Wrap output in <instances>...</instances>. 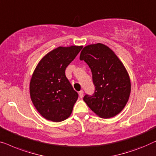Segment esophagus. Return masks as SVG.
Instances as JSON below:
<instances>
[{
  "instance_id": "obj_1",
  "label": "esophagus",
  "mask_w": 156,
  "mask_h": 156,
  "mask_svg": "<svg viewBox=\"0 0 156 156\" xmlns=\"http://www.w3.org/2000/svg\"><path fill=\"white\" fill-rule=\"evenodd\" d=\"M78 93H79V97H80V98H82L83 97V94H84V92H83V90H80Z\"/></svg>"
}]
</instances>
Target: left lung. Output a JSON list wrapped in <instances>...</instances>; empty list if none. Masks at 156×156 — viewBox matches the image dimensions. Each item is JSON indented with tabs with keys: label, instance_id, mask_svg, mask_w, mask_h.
Listing matches in <instances>:
<instances>
[{
	"label": "left lung",
	"instance_id": "left-lung-1",
	"mask_svg": "<svg viewBox=\"0 0 156 156\" xmlns=\"http://www.w3.org/2000/svg\"><path fill=\"white\" fill-rule=\"evenodd\" d=\"M80 60L91 69L95 93L83 100L92 111L107 119L118 115L128 102L131 93L129 74L122 61L106 45L98 43L83 48Z\"/></svg>",
	"mask_w": 156,
	"mask_h": 156
}]
</instances>
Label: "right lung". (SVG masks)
Returning <instances> with one entry per match:
<instances>
[{"label": "right lung", "mask_w": 156, "mask_h": 156, "mask_svg": "<svg viewBox=\"0 0 156 156\" xmlns=\"http://www.w3.org/2000/svg\"><path fill=\"white\" fill-rule=\"evenodd\" d=\"M82 46L59 47L41 58L30 83L34 106L47 120L59 122L71 115L78 98L65 74L66 67L82 49Z\"/></svg>", "instance_id": "right-lung-1"}]
</instances>
